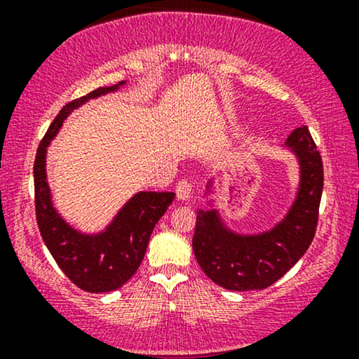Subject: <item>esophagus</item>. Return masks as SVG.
Wrapping results in <instances>:
<instances>
[{"label": "esophagus", "mask_w": 359, "mask_h": 359, "mask_svg": "<svg viewBox=\"0 0 359 359\" xmlns=\"http://www.w3.org/2000/svg\"><path fill=\"white\" fill-rule=\"evenodd\" d=\"M191 191H193V188H191V183L188 180L180 181L176 184V198H178V201H188L191 198Z\"/></svg>", "instance_id": "1"}]
</instances>
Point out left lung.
Returning a JSON list of instances; mask_svg holds the SVG:
<instances>
[{
    "label": "left lung",
    "mask_w": 359,
    "mask_h": 359,
    "mask_svg": "<svg viewBox=\"0 0 359 359\" xmlns=\"http://www.w3.org/2000/svg\"><path fill=\"white\" fill-rule=\"evenodd\" d=\"M283 147L296 156L299 183L287 212L264 232L230 229L215 205L214 180L205 184L209 209H198L193 250L203 271L229 291L269 287L302 258L316 235L323 189L320 154L307 126L294 129Z\"/></svg>",
    "instance_id": "1"
}]
</instances>
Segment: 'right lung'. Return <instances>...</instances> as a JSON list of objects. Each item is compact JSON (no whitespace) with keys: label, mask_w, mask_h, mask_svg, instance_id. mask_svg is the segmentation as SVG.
I'll list each match as a JSON object with an SVG mask.
<instances>
[{"label":"right lung","mask_w":359,"mask_h":359,"mask_svg":"<svg viewBox=\"0 0 359 359\" xmlns=\"http://www.w3.org/2000/svg\"><path fill=\"white\" fill-rule=\"evenodd\" d=\"M127 81L97 88L68 102L48 127L34 161L36 215L48 252L73 284L86 292H111L134 276L145 257L155 225L173 203L175 193L139 191L100 232H83L68 224L55 209L47 181V147L55 139L63 121L90 100L114 93Z\"/></svg>","instance_id":"add662e5"}]
</instances>
